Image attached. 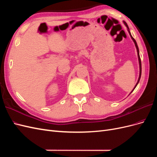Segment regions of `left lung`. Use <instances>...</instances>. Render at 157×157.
I'll return each mask as SVG.
<instances>
[{"mask_svg": "<svg viewBox=\"0 0 157 157\" xmlns=\"http://www.w3.org/2000/svg\"><path fill=\"white\" fill-rule=\"evenodd\" d=\"M124 22V25L126 26V27H127V29H128V32H129V33H130V36H131V38H132V39L133 40V41L134 42V44H135V46H136V49H137V56H138V59H139V63H140V77H139V78H138V80H137V84H136V86H135V87H134V88L133 89V90L132 92H133L134 91V90L136 88V87L137 86V84L139 83V82H140V78H141V59H140V53H139V48H138V46H137V42H136V40L134 39V38L132 37V36L131 35V33H130V30H129V27H128V25H127V23L125 22V21H123ZM132 92H131V93H132Z\"/></svg>", "mask_w": 157, "mask_h": 157, "instance_id": "obj_1", "label": "left lung"}]
</instances>
